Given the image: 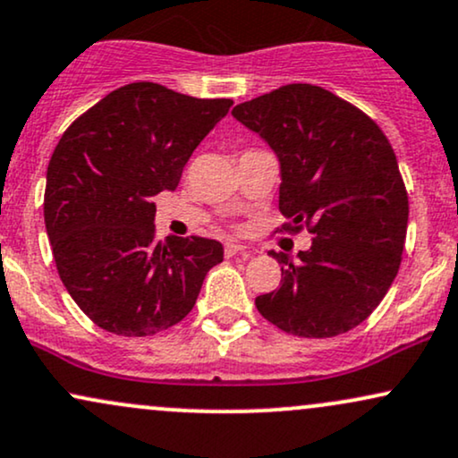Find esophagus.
Wrapping results in <instances>:
<instances>
[{
  "instance_id": "1",
  "label": "esophagus",
  "mask_w": 458,
  "mask_h": 458,
  "mask_svg": "<svg viewBox=\"0 0 458 458\" xmlns=\"http://www.w3.org/2000/svg\"><path fill=\"white\" fill-rule=\"evenodd\" d=\"M224 253H225V256H228V258L236 256V253H243V256H251V253L247 251V247L241 245V243H225Z\"/></svg>"
}]
</instances>
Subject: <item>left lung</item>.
Segmentation results:
<instances>
[{
	"label": "left lung",
	"mask_w": 458,
	"mask_h": 458,
	"mask_svg": "<svg viewBox=\"0 0 458 458\" xmlns=\"http://www.w3.org/2000/svg\"><path fill=\"white\" fill-rule=\"evenodd\" d=\"M282 166V230L307 228L313 243L282 264L277 290L256 299L284 333L327 339L348 333L382 302L401 264L410 202L379 125L322 87L294 82L233 110Z\"/></svg>",
	"instance_id": "left-lung-1"
}]
</instances>
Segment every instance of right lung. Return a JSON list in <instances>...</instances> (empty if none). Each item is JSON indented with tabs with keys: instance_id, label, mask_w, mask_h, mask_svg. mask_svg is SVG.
<instances>
[{
	"instance_id": "right-lung-1",
	"label": "right lung",
	"mask_w": 458,
	"mask_h": 458,
	"mask_svg": "<svg viewBox=\"0 0 458 458\" xmlns=\"http://www.w3.org/2000/svg\"><path fill=\"white\" fill-rule=\"evenodd\" d=\"M233 100L130 82L82 113L55 147L44 224L65 290L98 327L148 337L194 310L224 260L219 241H156L153 196L179 185L187 159Z\"/></svg>"
}]
</instances>
